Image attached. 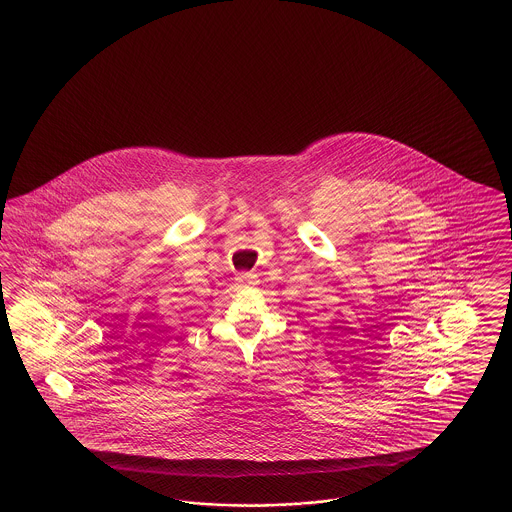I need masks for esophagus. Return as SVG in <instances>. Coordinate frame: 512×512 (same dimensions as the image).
<instances>
[{
  "label": "esophagus",
  "instance_id": "esophagus-1",
  "mask_svg": "<svg viewBox=\"0 0 512 512\" xmlns=\"http://www.w3.org/2000/svg\"><path fill=\"white\" fill-rule=\"evenodd\" d=\"M236 283H238V285H242V287H248V285H253V283H255V276H253V274H249V272H244V274H240V276L236 278Z\"/></svg>",
  "mask_w": 512,
  "mask_h": 512
}]
</instances>
